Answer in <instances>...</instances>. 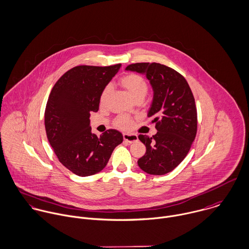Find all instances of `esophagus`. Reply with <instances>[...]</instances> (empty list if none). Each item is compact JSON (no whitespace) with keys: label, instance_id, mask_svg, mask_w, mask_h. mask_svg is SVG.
I'll return each mask as SVG.
<instances>
[{"label":"esophagus","instance_id":"obj_1","mask_svg":"<svg viewBox=\"0 0 249 249\" xmlns=\"http://www.w3.org/2000/svg\"><path fill=\"white\" fill-rule=\"evenodd\" d=\"M124 140L125 142H128V143H133V142H136L138 141V137L137 135L135 134H128V133H124Z\"/></svg>","mask_w":249,"mask_h":249}]
</instances>
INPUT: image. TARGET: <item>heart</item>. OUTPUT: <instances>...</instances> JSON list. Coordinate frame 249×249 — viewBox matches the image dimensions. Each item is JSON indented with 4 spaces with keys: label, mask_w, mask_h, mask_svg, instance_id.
<instances>
[{
    "label": "heart",
    "mask_w": 249,
    "mask_h": 249,
    "mask_svg": "<svg viewBox=\"0 0 249 249\" xmlns=\"http://www.w3.org/2000/svg\"><path fill=\"white\" fill-rule=\"evenodd\" d=\"M120 84L126 89V91L129 93V95L133 99H135L139 96L144 97L148 91V84L142 76H140L138 74L131 73V74L124 75L120 79ZM109 92H110V86H107L104 88V89L101 92V95H100L101 103L105 102ZM115 124L117 126H119L121 128H127V127H129L131 122H130L129 118L122 116L116 120Z\"/></svg>",
    "instance_id": "1"
}]
</instances>
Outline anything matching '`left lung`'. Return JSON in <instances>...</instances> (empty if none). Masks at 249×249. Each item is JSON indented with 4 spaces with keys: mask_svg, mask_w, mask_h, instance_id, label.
Masks as SVG:
<instances>
[{
    "mask_svg": "<svg viewBox=\"0 0 249 249\" xmlns=\"http://www.w3.org/2000/svg\"><path fill=\"white\" fill-rule=\"evenodd\" d=\"M145 75L154 97L148 111L158 130L153 137L139 135L146 154L138 166L150 175H165L187 156L197 132V110L189 85L182 75L158 63H137L125 68Z\"/></svg>",
    "mask_w": 249,
    "mask_h": 249,
    "instance_id": "8db88e82",
    "label": "left lung"
}]
</instances>
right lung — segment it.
Instances as JSON below:
<instances>
[{"label":"right lung","instance_id":"1","mask_svg":"<svg viewBox=\"0 0 249 249\" xmlns=\"http://www.w3.org/2000/svg\"><path fill=\"white\" fill-rule=\"evenodd\" d=\"M121 64L110 67L78 66L67 71L49 95L44 124L48 141L59 161L80 177L99 173L108 163L123 134L108 129L99 137L91 133L90 112H97L104 88Z\"/></svg>","mask_w":249,"mask_h":249}]
</instances>
